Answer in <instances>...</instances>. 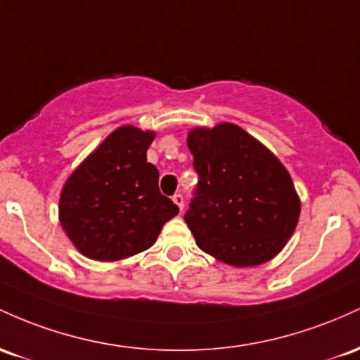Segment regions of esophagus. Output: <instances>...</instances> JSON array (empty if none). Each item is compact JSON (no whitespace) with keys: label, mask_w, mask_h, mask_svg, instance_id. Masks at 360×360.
<instances>
[{"label":"esophagus","mask_w":360,"mask_h":360,"mask_svg":"<svg viewBox=\"0 0 360 360\" xmlns=\"http://www.w3.org/2000/svg\"><path fill=\"white\" fill-rule=\"evenodd\" d=\"M172 199H173V202H175L176 205H179L180 212L184 211V205H185V199H184V195H181V193H175V195H173Z\"/></svg>","instance_id":"obj_1"}]
</instances>
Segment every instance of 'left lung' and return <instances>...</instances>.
<instances>
[{"mask_svg":"<svg viewBox=\"0 0 360 360\" xmlns=\"http://www.w3.org/2000/svg\"><path fill=\"white\" fill-rule=\"evenodd\" d=\"M187 144L199 181L185 223L197 246L234 267L276 257L301 211L288 169L234 124L193 129Z\"/></svg>","mask_w":360,"mask_h":360,"instance_id":"obj_1","label":"left lung"}]
</instances>
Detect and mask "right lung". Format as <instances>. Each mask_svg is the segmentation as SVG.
Instances as JSON below:
<instances>
[{
	"instance_id": "obj_1",
	"label": "right lung",
	"mask_w": 360,
	"mask_h": 360,
	"mask_svg": "<svg viewBox=\"0 0 360 360\" xmlns=\"http://www.w3.org/2000/svg\"><path fill=\"white\" fill-rule=\"evenodd\" d=\"M153 132L119 127L64 184L59 219L84 257L114 262L155 245L167 221L179 214L160 192V173L148 163Z\"/></svg>"
}]
</instances>
